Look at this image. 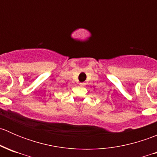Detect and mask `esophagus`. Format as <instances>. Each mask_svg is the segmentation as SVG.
<instances>
[{"label": "esophagus", "instance_id": "34e87169", "mask_svg": "<svg viewBox=\"0 0 157 157\" xmlns=\"http://www.w3.org/2000/svg\"><path fill=\"white\" fill-rule=\"evenodd\" d=\"M80 86H85V83H80Z\"/></svg>", "mask_w": 157, "mask_h": 157}]
</instances>
